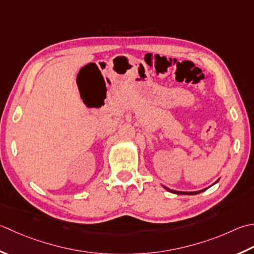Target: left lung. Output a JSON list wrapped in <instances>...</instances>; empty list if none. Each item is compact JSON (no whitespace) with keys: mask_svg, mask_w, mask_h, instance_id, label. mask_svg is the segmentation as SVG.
Returning <instances> with one entry per match:
<instances>
[{"mask_svg":"<svg viewBox=\"0 0 254 254\" xmlns=\"http://www.w3.org/2000/svg\"><path fill=\"white\" fill-rule=\"evenodd\" d=\"M217 183H218V181H217L216 183H213V185H215V184H217ZM163 187L165 188V190H166L167 191L173 192V193H176V195H197V193H200V192L205 191V190H207V188H205V190H198V191H180V190H171V188H168V187L164 186V185H163Z\"/></svg>","mask_w":254,"mask_h":254,"instance_id":"1","label":"left lung"}]
</instances>
